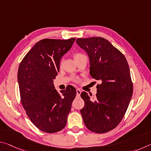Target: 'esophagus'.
I'll return each instance as SVG.
<instances>
[{
  "label": "esophagus",
  "mask_w": 151,
  "mask_h": 151,
  "mask_svg": "<svg viewBox=\"0 0 151 151\" xmlns=\"http://www.w3.org/2000/svg\"><path fill=\"white\" fill-rule=\"evenodd\" d=\"M76 93H77V96H80L81 93V91L80 90V89H76Z\"/></svg>",
  "instance_id": "esophagus-1"
}]
</instances>
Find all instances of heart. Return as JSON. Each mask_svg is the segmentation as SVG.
I'll return each mask as SVG.
<instances>
[{
    "label": "heart",
    "instance_id": "obj_1",
    "mask_svg": "<svg viewBox=\"0 0 151 151\" xmlns=\"http://www.w3.org/2000/svg\"><path fill=\"white\" fill-rule=\"evenodd\" d=\"M84 55L80 54V53H76V54H74V59L76 60V59H78V58H81V56H83Z\"/></svg>",
    "mask_w": 151,
    "mask_h": 151
}]
</instances>
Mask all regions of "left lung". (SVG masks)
Listing matches in <instances>:
<instances>
[{
    "mask_svg": "<svg viewBox=\"0 0 151 151\" xmlns=\"http://www.w3.org/2000/svg\"><path fill=\"white\" fill-rule=\"evenodd\" d=\"M78 46L89 58V73L101 83L94 99L86 91L80 110L87 128L97 133L113 130L123 119L133 91L130 70L125 57L107 40L101 37L78 38Z\"/></svg>",
    "mask_w": 151,
    "mask_h": 151,
    "instance_id": "8db88e82",
    "label": "left lung"
}]
</instances>
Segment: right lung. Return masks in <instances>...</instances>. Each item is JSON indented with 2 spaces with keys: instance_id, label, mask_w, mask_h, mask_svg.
<instances>
[{
  "instance_id": "1",
  "label": "right lung",
  "mask_w": 151,
  "mask_h": 151,
  "mask_svg": "<svg viewBox=\"0 0 151 151\" xmlns=\"http://www.w3.org/2000/svg\"><path fill=\"white\" fill-rule=\"evenodd\" d=\"M75 40H41L26 54L18 68L22 106L34 125L46 133H56L65 127L76 96L73 86L67 87L60 94L53 83L60 71L61 58Z\"/></svg>"
}]
</instances>
